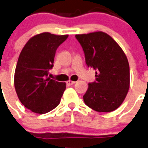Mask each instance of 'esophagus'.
Instances as JSON below:
<instances>
[{"label": "esophagus", "instance_id": "34e87169", "mask_svg": "<svg viewBox=\"0 0 148 148\" xmlns=\"http://www.w3.org/2000/svg\"><path fill=\"white\" fill-rule=\"evenodd\" d=\"M75 83V82H74V81H71V80H69L66 82V84H68V85H72V84H74Z\"/></svg>", "mask_w": 148, "mask_h": 148}]
</instances>
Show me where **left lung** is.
<instances>
[{"label": "left lung", "instance_id": "left-lung-1", "mask_svg": "<svg viewBox=\"0 0 148 148\" xmlns=\"http://www.w3.org/2000/svg\"><path fill=\"white\" fill-rule=\"evenodd\" d=\"M89 67L96 72V82L88 84L84 103L98 112H110L121 106L130 89V66L117 42L103 31L76 34Z\"/></svg>", "mask_w": 148, "mask_h": 148}]
</instances>
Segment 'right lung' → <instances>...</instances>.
Returning <instances> with one entry per match:
<instances>
[{
  "label": "right lung",
  "mask_w": 148,
  "mask_h": 148,
  "mask_svg": "<svg viewBox=\"0 0 148 148\" xmlns=\"http://www.w3.org/2000/svg\"><path fill=\"white\" fill-rule=\"evenodd\" d=\"M67 37V34L41 33L32 36L20 53L14 85L21 104L31 112L45 114L60 103L66 83L51 79L48 74L57 49Z\"/></svg>",
  "instance_id": "add662e5"
}]
</instances>
